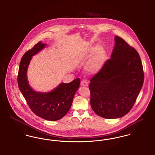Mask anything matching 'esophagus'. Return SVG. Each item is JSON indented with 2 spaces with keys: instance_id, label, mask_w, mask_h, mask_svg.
<instances>
[{
  "instance_id": "34e87169",
  "label": "esophagus",
  "mask_w": 155,
  "mask_h": 155,
  "mask_svg": "<svg viewBox=\"0 0 155 155\" xmlns=\"http://www.w3.org/2000/svg\"><path fill=\"white\" fill-rule=\"evenodd\" d=\"M81 85L82 86H84V87H88V83L86 80H81Z\"/></svg>"
}]
</instances>
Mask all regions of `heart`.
<instances>
[{"instance_id": "b5f03b06", "label": "heart", "mask_w": 155, "mask_h": 155, "mask_svg": "<svg viewBox=\"0 0 155 155\" xmlns=\"http://www.w3.org/2000/svg\"><path fill=\"white\" fill-rule=\"evenodd\" d=\"M92 58L87 62L85 68L86 70L91 74L96 73L99 71L103 66L106 59V53L103 50H101V46H95L89 50L87 57Z\"/></svg>"}]
</instances>
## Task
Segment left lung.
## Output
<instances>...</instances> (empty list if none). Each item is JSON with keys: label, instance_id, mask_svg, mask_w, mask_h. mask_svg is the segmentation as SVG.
Here are the masks:
<instances>
[{"label": "left lung", "instance_id": "1", "mask_svg": "<svg viewBox=\"0 0 155 155\" xmlns=\"http://www.w3.org/2000/svg\"><path fill=\"white\" fill-rule=\"evenodd\" d=\"M101 69L91 80V106L98 116L117 118L127 114L135 103L144 81L140 55L123 38Z\"/></svg>", "mask_w": 155, "mask_h": 155}]
</instances>
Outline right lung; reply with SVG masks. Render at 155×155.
Segmentation results:
<instances>
[{
  "label": "right lung",
  "mask_w": 155,
  "mask_h": 155,
  "mask_svg": "<svg viewBox=\"0 0 155 155\" xmlns=\"http://www.w3.org/2000/svg\"><path fill=\"white\" fill-rule=\"evenodd\" d=\"M45 46L39 42L24 53L20 63L17 82L19 89L32 112L45 120L56 121L63 117L70 110L80 81V78H76L68 84L61 83L48 93L37 92L31 88L27 78V68L32 56Z\"/></svg>",
  "instance_id": "add662e5"
}]
</instances>
